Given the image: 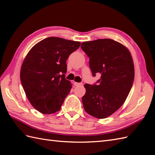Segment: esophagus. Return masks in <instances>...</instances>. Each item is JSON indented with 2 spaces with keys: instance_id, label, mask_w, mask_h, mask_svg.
<instances>
[{
  "instance_id": "obj_1",
  "label": "esophagus",
  "mask_w": 155,
  "mask_h": 155,
  "mask_svg": "<svg viewBox=\"0 0 155 155\" xmlns=\"http://www.w3.org/2000/svg\"><path fill=\"white\" fill-rule=\"evenodd\" d=\"M74 86H81V85H82V83H81V82H74Z\"/></svg>"
}]
</instances>
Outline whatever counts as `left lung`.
Wrapping results in <instances>:
<instances>
[{
  "label": "left lung",
  "instance_id": "8db88e82",
  "mask_svg": "<svg viewBox=\"0 0 155 155\" xmlns=\"http://www.w3.org/2000/svg\"><path fill=\"white\" fill-rule=\"evenodd\" d=\"M89 57L92 76L100 73L97 84H85L82 101L88 114L99 119L114 114L126 100L134 81L135 69L130 52L120 43L99 39L82 43Z\"/></svg>",
  "mask_w": 155,
  "mask_h": 155
}]
</instances>
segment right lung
Wrapping results in <instances>:
<instances>
[{
  "mask_svg": "<svg viewBox=\"0 0 155 155\" xmlns=\"http://www.w3.org/2000/svg\"><path fill=\"white\" fill-rule=\"evenodd\" d=\"M81 43L49 37L38 42L21 64L20 81L29 101L42 114L60 110L72 84L65 79L66 61Z\"/></svg>",
  "mask_w": 155,
  "mask_h": 155,
  "instance_id": "obj_1",
  "label": "right lung"
}]
</instances>
